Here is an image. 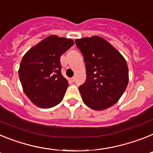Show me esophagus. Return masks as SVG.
<instances>
[{"label":"esophagus","instance_id":"1","mask_svg":"<svg viewBox=\"0 0 153 153\" xmlns=\"http://www.w3.org/2000/svg\"><path fill=\"white\" fill-rule=\"evenodd\" d=\"M70 80L72 81V82H74V81H75V77H72V78H70Z\"/></svg>","mask_w":153,"mask_h":153}]
</instances>
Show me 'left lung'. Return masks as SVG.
I'll list each match as a JSON object with an SVG mask.
<instances>
[{
	"instance_id": "obj_1",
	"label": "left lung",
	"mask_w": 153,
	"mask_h": 153,
	"mask_svg": "<svg viewBox=\"0 0 153 153\" xmlns=\"http://www.w3.org/2000/svg\"><path fill=\"white\" fill-rule=\"evenodd\" d=\"M76 45L86 63V79L79 86L83 102L95 110L110 107L126 89L129 82L126 61L100 36L77 39Z\"/></svg>"
}]
</instances>
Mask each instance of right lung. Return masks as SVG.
Segmentation results:
<instances>
[{"label":"right lung","instance_id":"1","mask_svg":"<svg viewBox=\"0 0 153 153\" xmlns=\"http://www.w3.org/2000/svg\"><path fill=\"white\" fill-rule=\"evenodd\" d=\"M74 44L71 39L51 35L22 58L18 74L23 90L39 107H53L63 99L69 84L61 74L60 56Z\"/></svg>","mask_w":153,"mask_h":153}]
</instances>
